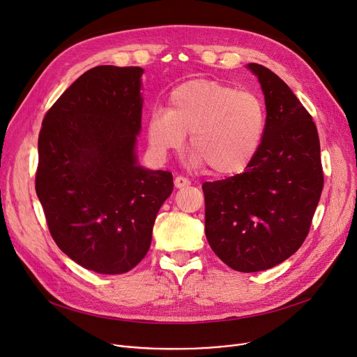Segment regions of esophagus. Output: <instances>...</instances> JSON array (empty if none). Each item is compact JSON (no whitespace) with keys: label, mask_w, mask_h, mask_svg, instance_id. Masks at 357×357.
<instances>
[{"label":"esophagus","mask_w":357,"mask_h":357,"mask_svg":"<svg viewBox=\"0 0 357 357\" xmlns=\"http://www.w3.org/2000/svg\"><path fill=\"white\" fill-rule=\"evenodd\" d=\"M174 183H175L176 188H185V186H188V185L191 183V181L183 178V176H176L175 181H174Z\"/></svg>","instance_id":"esophagus-1"}]
</instances>
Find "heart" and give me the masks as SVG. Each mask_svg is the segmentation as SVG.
<instances>
[{"label":"heart","instance_id":"1","mask_svg":"<svg viewBox=\"0 0 357 357\" xmlns=\"http://www.w3.org/2000/svg\"><path fill=\"white\" fill-rule=\"evenodd\" d=\"M265 130V111L250 92L215 81L194 79L169 96L167 111L149 119V143L158 155L176 150L190 135L195 165L215 175L245 171L257 153Z\"/></svg>","mask_w":357,"mask_h":357}]
</instances>
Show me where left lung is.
Here are the masks:
<instances>
[{"label": "left lung", "instance_id": "8db88e82", "mask_svg": "<svg viewBox=\"0 0 357 357\" xmlns=\"http://www.w3.org/2000/svg\"><path fill=\"white\" fill-rule=\"evenodd\" d=\"M265 93L266 123L246 171L204 182L205 236L234 271L282 264L307 238L324 186L315 123L271 69L249 63Z\"/></svg>", "mask_w": 357, "mask_h": 357}]
</instances>
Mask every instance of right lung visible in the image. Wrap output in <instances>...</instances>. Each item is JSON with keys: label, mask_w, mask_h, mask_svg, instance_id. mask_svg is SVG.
Instances as JSON below:
<instances>
[{"label": "right lung", "mask_w": 357, "mask_h": 357, "mask_svg": "<svg viewBox=\"0 0 357 357\" xmlns=\"http://www.w3.org/2000/svg\"><path fill=\"white\" fill-rule=\"evenodd\" d=\"M139 66H96L46 112L36 194L59 249L88 271L116 275L140 264L156 214L172 194L167 171L137 165Z\"/></svg>", "instance_id": "add662e5"}]
</instances>
